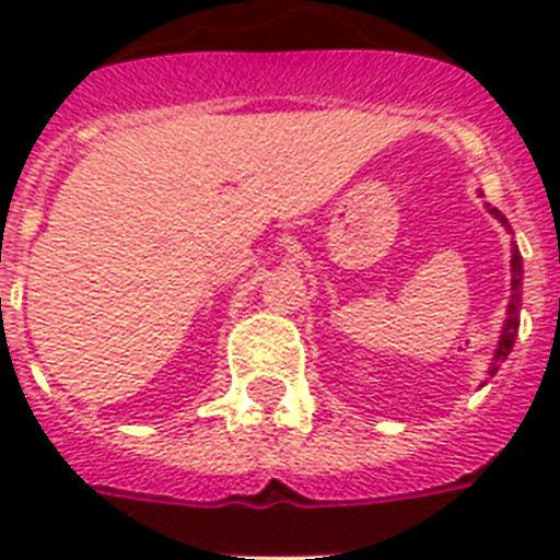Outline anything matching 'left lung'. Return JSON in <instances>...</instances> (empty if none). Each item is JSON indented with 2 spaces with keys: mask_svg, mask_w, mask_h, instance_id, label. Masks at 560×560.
I'll return each instance as SVG.
<instances>
[{
  "mask_svg": "<svg viewBox=\"0 0 560 560\" xmlns=\"http://www.w3.org/2000/svg\"><path fill=\"white\" fill-rule=\"evenodd\" d=\"M488 211L494 214L505 229H509V220H505L503 211H497L488 206ZM523 258L517 253V246L512 249V299H509V316H505V325H503V334H500V342H497V351H494V363L488 369V374H497L500 363L509 358V351L514 349V340H517V328H521V293H523Z\"/></svg>",
  "mask_w": 560,
  "mask_h": 560,
  "instance_id": "left-lung-1",
  "label": "left lung"
}]
</instances>
